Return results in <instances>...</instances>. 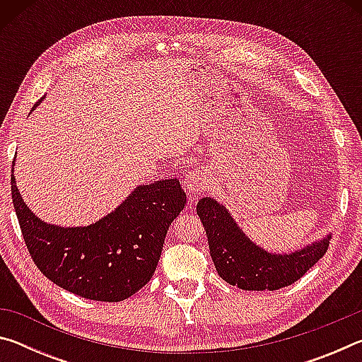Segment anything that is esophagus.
<instances>
[{
	"label": "esophagus",
	"instance_id": "obj_1",
	"mask_svg": "<svg viewBox=\"0 0 362 362\" xmlns=\"http://www.w3.org/2000/svg\"><path fill=\"white\" fill-rule=\"evenodd\" d=\"M183 187H185V192L189 194V198L196 199L198 194L204 192L207 187V175L201 169H189L188 174L183 179Z\"/></svg>",
	"mask_w": 362,
	"mask_h": 362
}]
</instances>
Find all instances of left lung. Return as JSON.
<instances>
[{
	"label": "left lung",
	"instance_id": "left-lung-1",
	"mask_svg": "<svg viewBox=\"0 0 362 362\" xmlns=\"http://www.w3.org/2000/svg\"><path fill=\"white\" fill-rule=\"evenodd\" d=\"M218 276L243 291H278L300 279L327 252L330 233L289 254L268 252L244 233L223 204L214 198L198 201Z\"/></svg>",
	"mask_w": 362,
	"mask_h": 362
}]
</instances>
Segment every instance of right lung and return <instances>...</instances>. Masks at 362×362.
Listing matches in <instances>:
<instances>
[{"mask_svg": "<svg viewBox=\"0 0 362 362\" xmlns=\"http://www.w3.org/2000/svg\"><path fill=\"white\" fill-rule=\"evenodd\" d=\"M14 164L12 161V203L28 252L47 279L97 302H121L148 283L169 225L187 204L179 180L139 185L95 223L60 226L42 222L23 203L16 185Z\"/></svg>", "mask_w": 362, "mask_h": 362, "instance_id": "1", "label": "right lung"}]
</instances>
